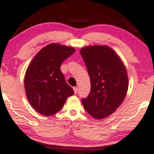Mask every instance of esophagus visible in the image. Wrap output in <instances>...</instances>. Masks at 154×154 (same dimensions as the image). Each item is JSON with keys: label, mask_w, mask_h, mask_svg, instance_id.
<instances>
[{"label": "esophagus", "mask_w": 154, "mask_h": 154, "mask_svg": "<svg viewBox=\"0 0 154 154\" xmlns=\"http://www.w3.org/2000/svg\"><path fill=\"white\" fill-rule=\"evenodd\" d=\"M73 90H74L75 94H77L78 92V88L77 87H74L73 88Z\"/></svg>", "instance_id": "obj_1"}]
</instances>
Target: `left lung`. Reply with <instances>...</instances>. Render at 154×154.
Listing matches in <instances>:
<instances>
[{
	"label": "left lung",
	"mask_w": 154,
	"mask_h": 154,
	"mask_svg": "<svg viewBox=\"0 0 154 154\" xmlns=\"http://www.w3.org/2000/svg\"><path fill=\"white\" fill-rule=\"evenodd\" d=\"M80 54L91 83L89 95L82 102L87 113L94 118L102 119L113 113L124 100L128 88L126 69L108 46L85 47Z\"/></svg>",
	"instance_id": "left-lung-1"
}]
</instances>
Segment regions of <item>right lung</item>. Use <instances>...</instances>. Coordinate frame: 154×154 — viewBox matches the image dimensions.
<instances>
[{"label": "right lung", "mask_w": 154, "mask_h": 154, "mask_svg": "<svg viewBox=\"0 0 154 154\" xmlns=\"http://www.w3.org/2000/svg\"><path fill=\"white\" fill-rule=\"evenodd\" d=\"M71 47L49 44L35 56L26 70L24 88L32 107L45 116L61 110L68 97L73 95L60 70L63 61L75 52Z\"/></svg>", "instance_id": "right-lung-1"}]
</instances>
